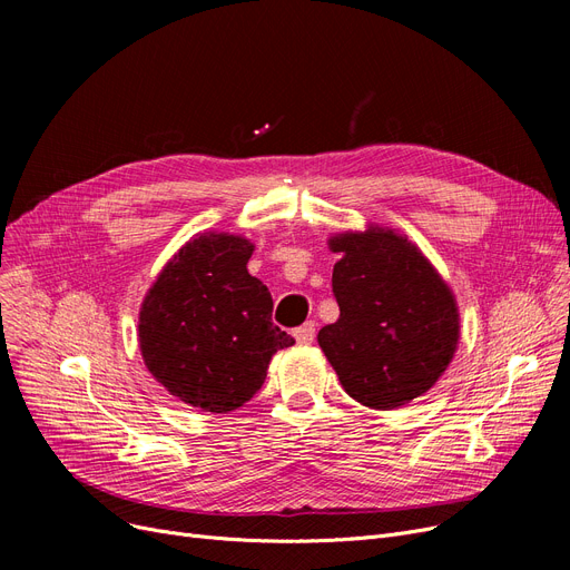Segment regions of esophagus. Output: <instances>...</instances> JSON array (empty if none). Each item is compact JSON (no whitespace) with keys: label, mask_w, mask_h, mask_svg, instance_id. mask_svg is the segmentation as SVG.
<instances>
[{"label":"esophagus","mask_w":570,"mask_h":570,"mask_svg":"<svg viewBox=\"0 0 570 570\" xmlns=\"http://www.w3.org/2000/svg\"><path fill=\"white\" fill-rule=\"evenodd\" d=\"M293 337H295L297 344H312V342L316 340V323H314V321H307V323H303L301 327H295Z\"/></svg>","instance_id":"esophagus-1"}]
</instances>
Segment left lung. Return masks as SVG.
<instances>
[{"label":"left lung","mask_w":570,"mask_h":570,"mask_svg":"<svg viewBox=\"0 0 570 570\" xmlns=\"http://www.w3.org/2000/svg\"><path fill=\"white\" fill-rule=\"evenodd\" d=\"M327 247L340 318L318 331V346L344 391L370 409L421 397L451 365L460 340L453 291L409 237L370 226L337 233Z\"/></svg>","instance_id":"8db88e82"}]
</instances>
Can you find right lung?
<instances>
[{
  "mask_svg": "<svg viewBox=\"0 0 570 570\" xmlns=\"http://www.w3.org/2000/svg\"><path fill=\"white\" fill-rule=\"evenodd\" d=\"M254 245L228 233L191 237L147 291L138 316L145 367L170 395L209 413L249 402L279 348L273 295L247 273Z\"/></svg>",
  "mask_w": 570,
  "mask_h": 570,
  "instance_id": "right-lung-1",
  "label": "right lung"
}]
</instances>
